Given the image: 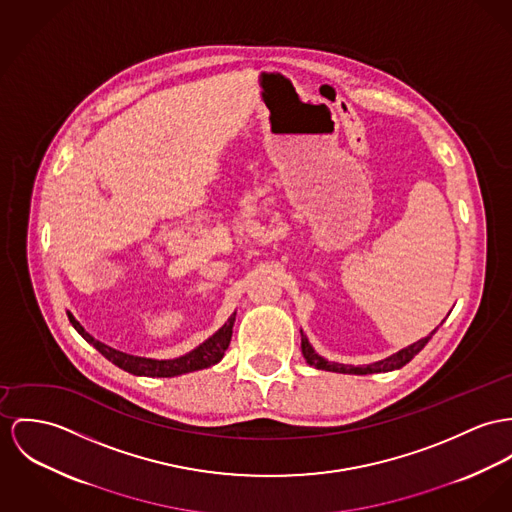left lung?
<instances>
[{
	"label": "left lung",
	"instance_id": "8db88e82",
	"mask_svg": "<svg viewBox=\"0 0 512 512\" xmlns=\"http://www.w3.org/2000/svg\"><path fill=\"white\" fill-rule=\"evenodd\" d=\"M436 329H438V327H436ZM436 329H434L433 333H431L429 337H425V339H421V341H417V343L409 345L407 349H403V351H399V353L392 354V356H388V358H384V360H380V362L366 364V366L337 364V362H329V360L321 358V356L315 353L314 349H312V345L308 343L306 335L300 331V333H302V354H304V358L308 360V364H312V366H315L317 370H329V372H339V374H376V372H390V370H397V368L405 366V364H407L415 354L421 353V351H423V347L431 341V337L436 333Z\"/></svg>",
	"mask_w": 512,
	"mask_h": 512
}]
</instances>
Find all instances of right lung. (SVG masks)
I'll list each match as a JSON object with an SVG mask.
<instances>
[{"label": "right lung", "mask_w": 512, "mask_h": 512, "mask_svg": "<svg viewBox=\"0 0 512 512\" xmlns=\"http://www.w3.org/2000/svg\"><path fill=\"white\" fill-rule=\"evenodd\" d=\"M68 317H70V323L76 327L79 335L87 343H91L107 360H111L115 366L130 372V374L150 376V378H171V376L202 370V368H208V366L220 362L222 356L226 353V349H228V345H230V341H232V329H234V321H236V314H234L208 341H204L195 351H191L185 356H179V358H173V360H154V358L132 356V354L120 353L117 349H111L105 343L93 339L79 325V321L74 315L68 314Z\"/></svg>", "instance_id": "right-lung-1"}]
</instances>
